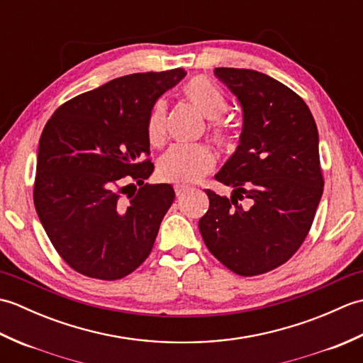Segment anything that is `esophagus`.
Instances as JSON below:
<instances>
[{"label":"esophagus","instance_id":"34e87169","mask_svg":"<svg viewBox=\"0 0 363 363\" xmlns=\"http://www.w3.org/2000/svg\"><path fill=\"white\" fill-rule=\"evenodd\" d=\"M189 190H190V189L186 187V186H174V194H176L177 198H181V196L186 195Z\"/></svg>","mask_w":363,"mask_h":363}]
</instances>
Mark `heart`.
<instances>
[{
    "label": "heart",
    "mask_w": 363,
    "mask_h": 363,
    "mask_svg": "<svg viewBox=\"0 0 363 363\" xmlns=\"http://www.w3.org/2000/svg\"><path fill=\"white\" fill-rule=\"evenodd\" d=\"M182 95L204 118L211 120L207 126L211 140L220 148L229 150L235 143V128L223 118L229 109V101L218 86L198 76L182 89ZM146 137L152 146H162L167 140V106L159 99L151 107L146 120ZM215 167L213 152L204 145L173 146L160 157L157 174L162 181L176 186H190L201 181Z\"/></svg>",
    "instance_id": "heart-1"
}]
</instances>
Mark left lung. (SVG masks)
Here are the masks:
<instances>
[{
	"instance_id": "1",
	"label": "left lung",
	"mask_w": 363,
	"mask_h": 363,
	"mask_svg": "<svg viewBox=\"0 0 363 363\" xmlns=\"http://www.w3.org/2000/svg\"><path fill=\"white\" fill-rule=\"evenodd\" d=\"M243 109L240 145L215 179L233 196L207 189L199 233L230 272L257 276L285 264L306 240L323 195L318 130L295 91L245 68H215ZM247 199L248 206L238 204Z\"/></svg>"
}]
</instances>
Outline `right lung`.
I'll return each mask as SVG.
<instances>
[{
  "label": "right lung",
  "instance_id": "1",
  "mask_svg": "<svg viewBox=\"0 0 363 363\" xmlns=\"http://www.w3.org/2000/svg\"><path fill=\"white\" fill-rule=\"evenodd\" d=\"M184 76L182 68L121 76L68 99L45 125L34 206L74 272L117 281L150 256L174 190L143 184L154 169L146 120ZM133 180L141 187L129 194Z\"/></svg>",
  "mask_w": 363,
  "mask_h": 363
}]
</instances>
